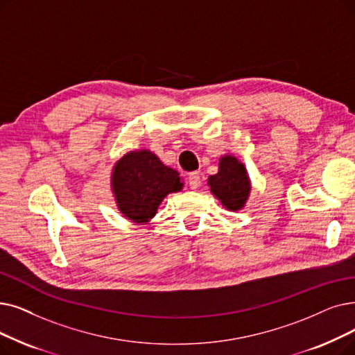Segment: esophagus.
Instances as JSON below:
<instances>
[{"mask_svg":"<svg viewBox=\"0 0 355 355\" xmlns=\"http://www.w3.org/2000/svg\"><path fill=\"white\" fill-rule=\"evenodd\" d=\"M200 184H202V180H200V174L198 173H190L189 175V186L190 189L196 190L200 187Z\"/></svg>","mask_w":355,"mask_h":355,"instance_id":"1","label":"esophagus"}]
</instances>
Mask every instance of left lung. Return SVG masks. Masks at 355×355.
<instances>
[{
	"mask_svg": "<svg viewBox=\"0 0 355 355\" xmlns=\"http://www.w3.org/2000/svg\"><path fill=\"white\" fill-rule=\"evenodd\" d=\"M211 193L229 210L243 207L250 196V180L245 166L234 157H223L219 164V173L209 177Z\"/></svg>",
	"mask_w": 355,
	"mask_h": 355,
	"instance_id": "8db88e82",
	"label": "left lung"
}]
</instances>
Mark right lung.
Masks as SVG:
<instances>
[{
	"label": "right lung",
	"instance_id": "add662e5",
	"mask_svg": "<svg viewBox=\"0 0 355 355\" xmlns=\"http://www.w3.org/2000/svg\"><path fill=\"white\" fill-rule=\"evenodd\" d=\"M182 189L175 169L165 166L149 150L130 152L113 171V191L117 206L128 219L148 222L168 193Z\"/></svg>",
	"mask_w": 355,
	"mask_h": 355
}]
</instances>
